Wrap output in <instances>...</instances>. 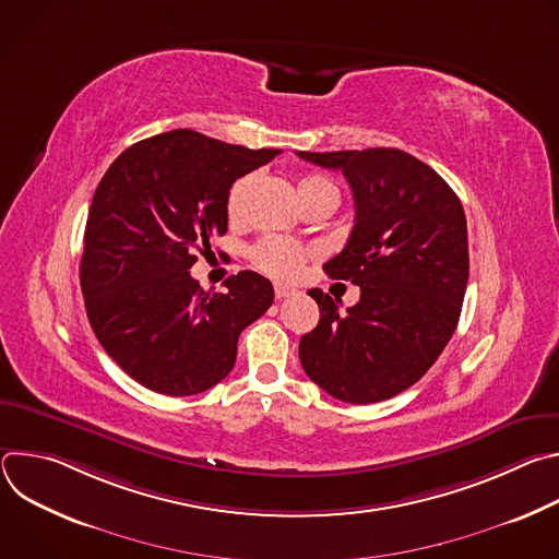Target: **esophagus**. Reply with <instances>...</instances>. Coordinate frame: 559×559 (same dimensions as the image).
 <instances>
[{
	"mask_svg": "<svg viewBox=\"0 0 559 559\" xmlns=\"http://www.w3.org/2000/svg\"><path fill=\"white\" fill-rule=\"evenodd\" d=\"M296 289L294 287H289V285H285V283H276L274 285V296L276 298H287V296H292Z\"/></svg>",
	"mask_w": 559,
	"mask_h": 559,
	"instance_id": "34e87169",
	"label": "esophagus"
}]
</instances>
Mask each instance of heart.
I'll use <instances>...</instances> for the list:
<instances>
[{"instance_id":"obj_1","label":"heart","mask_w":559,"mask_h":559,"mask_svg":"<svg viewBox=\"0 0 559 559\" xmlns=\"http://www.w3.org/2000/svg\"><path fill=\"white\" fill-rule=\"evenodd\" d=\"M248 183H250V177H243V179L234 181L231 188L227 190L225 210L231 218H238L243 212ZM296 188H298V197L305 192H313V190L336 192V186L330 179L318 177V175H307V177L298 179ZM302 257H305V252L298 246L283 241V238H265V241H261L252 248L254 265L272 276H292L298 270V265L302 263Z\"/></svg>"}]
</instances>
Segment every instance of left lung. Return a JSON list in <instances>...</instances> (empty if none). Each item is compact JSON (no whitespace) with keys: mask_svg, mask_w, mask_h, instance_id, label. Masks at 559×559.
<instances>
[{"mask_svg":"<svg viewBox=\"0 0 559 559\" xmlns=\"http://www.w3.org/2000/svg\"><path fill=\"white\" fill-rule=\"evenodd\" d=\"M298 156L341 170L354 192V229L325 272L360 287V300L345 313L323 289L307 292L321 321L300 338V365L343 403L386 401L429 371L457 328L468 281L462 203L436 170L403 150Z\"/></svg>","mask_w":559,"mask_h":559,"instance_id":"8db88e82","label":"left lung"}]
</instances>
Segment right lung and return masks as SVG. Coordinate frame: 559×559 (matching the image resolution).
Listing matches in <instances>:
<instances>
[{
    "label": "right lung",
    "instance_id": "right-lung-1",
    "mask_svg": "<svg viewBox=\"0 0 559 559\" xmlns=\"http://www.w3.org/2000/svg\"><path fill=\"white\" fill-rule=\"evenodd\" d=\"M278 152L173 130L123 150L99 181L79 265L86 313L108 356L150 391L194 395L221 382L238 336L270 309L261 274L238 272L216 294L190 267L227 229L231 183Z\"/></svg>",
    "mask_w": 559,
    "mask_h": 559
}]
</instances>
